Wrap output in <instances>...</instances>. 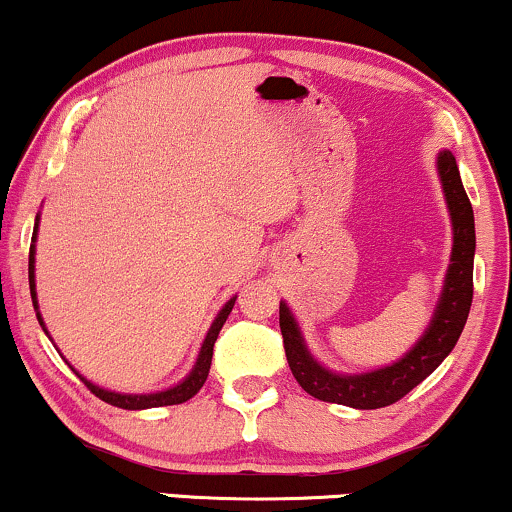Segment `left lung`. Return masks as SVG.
<instances>
[{
	"label": "left lung",
	"mask_w": 512,
	"mask_h": 512,
	"mask_svg": "<svg viewBox=\"0 0 512 512\" xmlns=\"http://www.w3.org/2000/svg\"><path fill=\"white\" fill-rule=\"evenodd\" d=\"M436 174H439L443 200H446L453 226L451 264L446 269L434 315L408 353L391 365L367 369V372H334L310 353L291 307L286 300H281L279 324L288 367H291L295 381L310 396L324 400V403L348 405L355 410L384 408L410 393L417 384H422L458 343L472 305V269L474 245H477L474 243V214L463 181H460L453 152H439Z\"/></svg>",
	"instance_id": "left-lung-1"
}]
</instances>
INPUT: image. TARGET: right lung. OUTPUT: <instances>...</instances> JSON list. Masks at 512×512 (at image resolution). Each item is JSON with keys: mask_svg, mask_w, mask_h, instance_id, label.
I'll return each instance as SVG.
<instances>
[{"mask_svg": "<svg viewBox=\"0 0 512 512\" xmlns=\"http://www.w3.org/2000/svg\"><path fill=\"white\" fill-rule=\"evenodd\" d=\"M38 231H40V214L35 217V229H33V243H30V257H28V279H30V298H33V307H35V315H38V322L42 326V331L49 336L45 322H42V315H40V305H38V291H35V240H38ZM238 295H233V298L226 303L221 310L217 312V317H214L212 326H209L205 341H202L200 346V353L195 357V365L190 372L183 377L178 384L169 386V389H162V391H155V393H119V391H109V389H102V386L92 384L90 379H85L83 374L78 372L76 367L71 365L73 372L78 374L80 381H83L88 389L95 393L97 398H102L104 403L109 405H116V408H123V410H147V408H162V405H178V403H186L195 396L197 391L202 389V384L207 381V374H209V365H212V353H214V341H217L221 326H224L226 319H229L231 310H233V303H236ZM49 341H52V336H49ZM66 360V357H64Z\"/></svg>", "mask_w": 512, "mask_h": 512, "instance_id": "right-lung-1", "label": "right lung"}]
</instances>
